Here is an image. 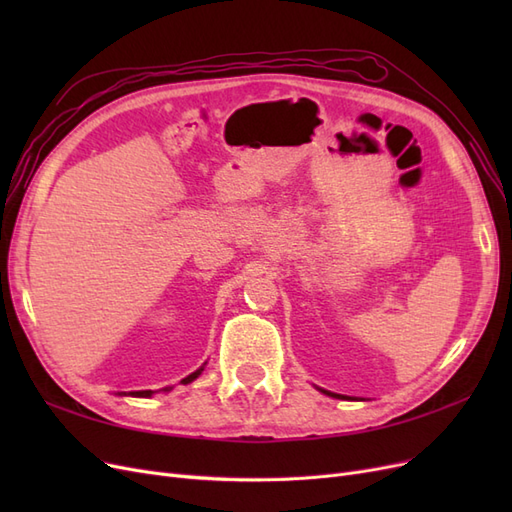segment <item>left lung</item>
Segmentation results:
<instances>
[{
  "label": "left lung",
  "instance_id": "1",
  "mask_svg": "<svg viewBox=\"0 0 512 512\" xmlns=\"http://www.w3.org/2000/svg\"><path fill=\"white\" fill-rule=\"evenodd\" d=\"M324 395H331V397H342V395H335V393H329V391H324V389H320Z\"/></svg>",
  "mask_w": 512,
  "mask_h": 512
}]
</instances>
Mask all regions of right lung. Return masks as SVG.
Here are the masks:
<instances>
[{
	"instance_id": "right-lung-1",
	"label": "right lung",
	"mask_w": 512,
	"mask_h": 512,
	"mask_svg": "<svg viewBox=\"0 0 512 512\" xmlns=\"http://www.w3.org/2000/svg\"><path fill=\"white\" fill-rule=\"evenodd\" d=\"M200 371H203V367H200V369H196V371H194V374H190L188 378H183V380H181V384H190L192 380H196V378L200 376ZM164 391H170V386H166V389H164ZM130 395H132V397H151V395H153V391H132Z\"/></svg>"
}]
</instances>
